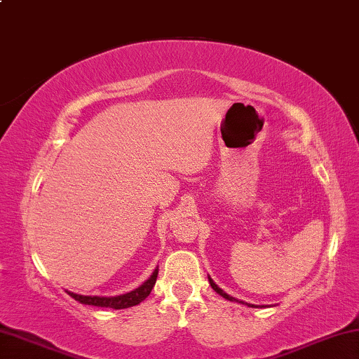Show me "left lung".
Here are the masks:
<instances>
[{
  "instance_id": "obj_1",
  "label": "left lung",
  "mask_w": 359,
  "mask_h": 359,
  "mask_svg": "<svg viewBox=\"0 0 359 359\" xmlns=\"http://www.w3.org/2000/svg\"><path fill=\"white\" fill-rule=\"evenodd\" d=\"M209 283H210V287L214 288L218 294H220V296H223V297H224V299H228V301H236V302H241V304H245V306H248V307H257V306H253V304H247V302H244V301H239V299H236V297H233V296L226 294V293H224V291H223L222 288H218V287H217L215 282L212 280L210 277H209Z\"/></svg>"
}]
</instances>
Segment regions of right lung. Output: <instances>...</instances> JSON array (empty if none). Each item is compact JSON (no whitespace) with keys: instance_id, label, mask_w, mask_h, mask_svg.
<instances>
[{"instance_id":"1","label":"right lung","mask_w":359,"mask_h":359,"mask_svg":"<svg viewBox=\"0 0 359 359\" xmlns=\"http://www.w3.org/2000/svg\"><path fill=\"white\" fill-rule=\"evenodd\" d=\"M158 277V267L154 271V274L149 277V280H145L141 287H137L136 290L130 291V293L120 294V296H83V294H76L72 291H68V294L71 297H74L76 301L81 304H87V306H96V307H109V309H126V307H133L141 304L145 297L150 294L151 288L156 282Z\"/></svg>"}]
</instances>
